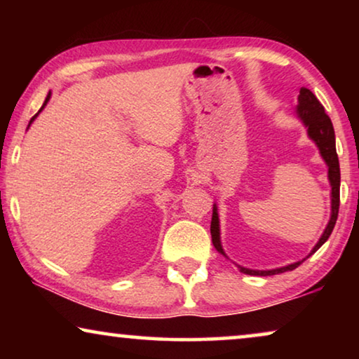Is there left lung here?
Here are the masks:
<instances>
[{"label": "left lung", "mask_w": 359, "mask_h": 359, "mask_svg": "<svg viewBox=\"0 0 359 359\" xmlns=\"http://www.w3.org/2000/svg\"><path fill=\"white\" fill-rule=\"evenodd\" d=\"M299 104L296 107L297 117L302 121V124L307 127V134L311 139L316 142V145L320 150L322 158L325 160L328 166V181L332 186V215L328 220L325 230H323L320 240H318L316 247L312 248L311 255L317 252L323 243L327 242L330 237L333 227H335L337 217H338V209H340V163H338V155H337V147H335V130H333L330 117L327 116L325 109L320 104V101L317 100L316 95L307 88H301L297 97ZM210 235H212V243L215 250L219 253H224L222 245H220V227H219V214L217 208L214 205L212 209V222H210ZM309 255V257H311ZM302 262L287 264V266L276 268V269H268V271H259V269H248L243 266H238V269L245 274H252V276H273V274H279L284 271H292L296 269Z\"/></svg>", "instance_id": "8db88e82"}]
</instances>
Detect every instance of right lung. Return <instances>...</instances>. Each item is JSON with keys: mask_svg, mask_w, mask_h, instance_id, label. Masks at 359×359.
Here are the masks:
<instances>
[{"mask_svg": "<svg viewBox=\"0 0 359 359\" xmlns=\"http://www.w3.org/2000/svg\"><path fill=\"white\" fill-rule=\"evenodd\" d=\"M48 100H50V93H48V95H47V97H46V101H43V104H42V107H41V109H39V112H37V114L32 117V119H31V122H29V126H31V124H32V122H34V119H36V117H37L39 114H41V111L43 109V107H46V106H47V102H48ZM29 126H27V127H29Z\"/></svg>", "mask_w": 359, "mask_h": 359, "instance_id": "1", "label": "right lung"}]
</instances>
